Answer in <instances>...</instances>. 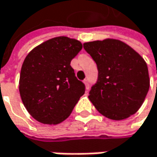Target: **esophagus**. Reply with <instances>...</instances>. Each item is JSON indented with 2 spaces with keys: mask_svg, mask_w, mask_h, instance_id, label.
Returning <instances> with one entry per match:
<instances>
[{
  "mask_svg": "<svg viewBox=\"0 0 157 157\" xmlns=\"http://www.w3.org/2000/svg\"><path fill=\"white\" fill-rule=\"evenodd\" d=\"M83 82H84V84H85L86 89H87V90H89V88H90V82H89V80H88V79H85V80L83 81Z\"/></svg>",
  "mask_w": 157,
  "mask_h": 157,
  "instance_id": "esophagus-1",
  "label": "esophagus"
}]
</instances>
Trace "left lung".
Segmentation results:
<instances>
[{"label": "left lung", "mask_w": 157, "mask_h": 157, "mask_svg": "<svg viewBox=\"0 0 157 157\" xmlns=\"http://www.w3.org/2000/svg\"><path fill=\"white\" fill-rule=\"evenodd\" d=\"M98 68L89 99L108 119L125 120L135 114L149 90V75L142 56L124 42L107 38L83 44Z\"/></svg>", "instance_id": "left-lung-1"}]
</instances>
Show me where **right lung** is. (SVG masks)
Segmentation results:
<instances>
[{
	"label": "right lung",
	"instance_id": "right-lung-1",
	"mask_svg": "<svg viewBox=\"0 0 157 157\" xmlns=\"http://www.w3.org/2000/svg\"><path fill=\"white\" fill-rule=\"evenodd\" d=\"M82 48L76 39L57 36L40 44L26 56L20 76V94L29 113L38 122L61 123L84 94L85 85L70 65Z\"/></svg>",
	"mask_w": 157,
	"mask_h": 157
}]
</instances>
